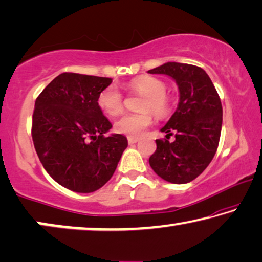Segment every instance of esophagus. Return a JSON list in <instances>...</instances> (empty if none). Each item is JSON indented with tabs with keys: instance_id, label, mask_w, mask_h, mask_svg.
Masks as SVG:
<instances>
[{
	"instance_id": "1",
	"label": "esophagus",
	"mask_w": 262,
	"mask_h": 262,
	"mask_svg": "<svg viewBox=\"0 0 262 262\" xmlns=\"http://www.w3.org/2000/svg\"><path fill=\"white\" fill-rule=\"evenodd\" d=\"M127 142L130 145H134V144H136L138 142V138H134V137H128L127 138Z\"/></svg>"
}]
</instances>
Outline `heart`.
<instances>
[{
	"mask_svg": "<svg viewBox=\"0 0 262 262\" xmlns=\"http://www.w3.org/2000/svg\"><path fill=\"white\" fill-rule=\"evenodd\" d=\"M131 92L143 94L140 113H127L117 120L115 130L128 137H139L152 124V111L157 117H166L171 112L172 100L166 94V85L161 79L151 75H140L128 84ZM98 105L108 116H117L123 111V94L116 86H108L98 96Z\"/></svg>",
	"mask_w": 262,
	"mask_h": 262,
	"instance_id": "b5f03b06",
	"label": "heart"
}]
</instances>
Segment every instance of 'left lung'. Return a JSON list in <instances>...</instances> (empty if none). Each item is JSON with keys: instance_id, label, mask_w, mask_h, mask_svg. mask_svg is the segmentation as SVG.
Here are the masks:
<instances>
[{"instance_id": "left-lung-1", "label": "left lung", "mask_w": 262, "mask_h": 262, "mask_svg": "<svg viewBox=\"0 0 262 262\" xmlns=\"http://www.w3.org/2000/svg\"><path fill=\"white\" fill-rule=\"evenodd\" d=\"M147 72L169 75L180 91L177 110L161 130L166 139H156L157 149L149 158L150 166L170 183H189L206 170L217 150L222 127L221 100L201 67L166 62ZM172 130L177 132V139L169 142Z\"/></svg>"}]
</instances>
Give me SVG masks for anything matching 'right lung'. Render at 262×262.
<instances>
[{
	"mask_svg": "<svg viewBox=\"0 0 262 262\" xmlns=\"http://www.w3.org/2000/svg\"><path fill=\"white\" fill-rule=\"evenodd\" d=\"M111 78L60 74L35 100L32 137L43 168L60 185L93 192L112 177L127 139L105 134L112 124L98 105Z\"/></svg>",
	"mask_w": 262,
	"mask_h": 262,
	"instance_id": "obj_1",
	"label": "right lung"
}]
</instances>
